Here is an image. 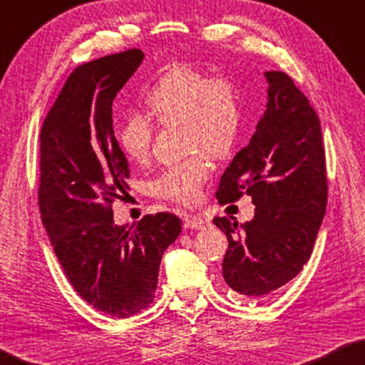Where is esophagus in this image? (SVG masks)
<instances>
[{"label":"esophagus","instance_id":"1","mask_svg":"<svg viewBox=\"0 0 365 365\" xmlns=\"http://www.w3.org/2000/svg\"><path fill=\"white\" fill-rule=\"evenodd\" d=\"M209 220L201 217V215H192L185 220V227H190V230H204V227L209 226Z\"/></svg>","mask_w":365,"mask_h":365}]
</instances>
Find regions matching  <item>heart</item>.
<instances>
[{"instance_id":"obj_1","label":"heart","mask_w":365,"mask_h":365,"mask_svg":"<svg viewBox=\"0 0 365 365\" xmlns=\"http://www.w3.org/2000/svg\"><path fill=\"white\" fill-rule=\"evenodd\" d=\"M150 115L163 125H183L188 158L163 170L150 183L152 195L178 204H195L210 175L212 158H226L237 142L242 126V101L237 85L223 74L177 64L166 71L145 96ZM121 152L133 163H145L153 140V123L131 113L117 133Z\"/></svg>"}]
</instances>
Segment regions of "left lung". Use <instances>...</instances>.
I'll return each mask as SVG.
<instances>
[{"label":"left lung","mask_w":365,"mask_h":365,"mask_svg":"<svg viewBox=\"0 0 365 365\" xmlns=\"http://www.w3.org/2000/svg\"><path fill=\"white\" fill-rule=\"evenodd\" d=\"M266 78L267 109L217 190L221 205L252 196L255 217L240 226L226 217L213 218L230 242L225 282L244 297H267L301 272L327 204L317 112L288 74L267 71Z\"/></svg>","instance_id":"obj_1"}]
</instances>
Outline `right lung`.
<instances>
[{
  "label": "right lung",
  "mask_w": 365,
  "mask_h": 365,
  "mask_svg": "<svg viewBox=\"0 0 365 365\" xmlns=\"http://www.w3.org/2000/svg\"><path fill=\"white\" fill-rule=\"evenodd\" d=\"M144 60L139 48L81 64L41 128L39 210L53 252L77 294L128 318L153 302L164 250L182 232L174 213L113 225L112 204L130 169L113 135L112 103Z\"/></svg>",
  "instance_id": "right-lung-1"
}]
</instances>
